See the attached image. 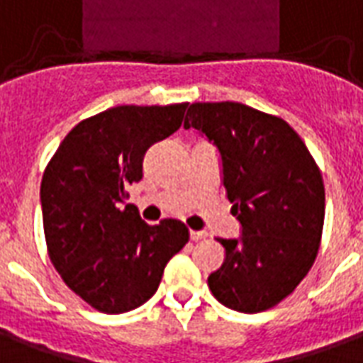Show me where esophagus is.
<instances>
[{"label":"esophagus","mask_w":363,"mask_h":363,"mask_svg":"<svg viewBox=\"0 0 363 363\" xmlns=\"http://www.w3.org/2000/svg\"><path fill=\"white\" fill-rule=\"evenodd\" d=\"M189 238H191L193 242H199L203 238H207V232H195V230H191V232H189Z\"/></svg>","instance_id":"34e87169"}]
</instances>
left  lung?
Listing matches in <instances>:
<instances>
[{
  "label": "left lung",
  "instance_id": "obj_1",
  "mask_svg": "<svg viewBox=\"0 0 363 363\" xmlns=\"http://www.w3.org/2000/svg\"><path fill=\"white\" fill-rule=\"evenodd\" d=\"M184 127L220 152L242 224L238 240L218 238L226 257L208 277L211 292L242 313L274 308L308 274L321 243L325 185L313 156L286 121L240 102H195Z\"/></svg>",
  "mask_w": 363,
  "mask_h": 363
}]
</instances>
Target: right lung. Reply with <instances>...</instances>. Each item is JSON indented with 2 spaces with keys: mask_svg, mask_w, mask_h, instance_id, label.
Returning a JSON list of instances; mask_svg holds the SVG:
<instances>
[{
  "mask_svg": "<svg viewBox=\"0 0 363 363\" xmlns=\"http://www.w3.org/2000/svg\"><path fill=\"white\" fill-rule=\"evenodd\" d=\"M187 102L116 106L71 129L40 185L48 253L63 282L102 313H125L150 300L164 267L189 240L176 218L150 226L127 187L143 158L178 131Z\"/></svg>",
  "mask_w": 363,
  "mask_h": 363,
  "instance_id": "right-lung-1",
  "label": "right lung"
}]
</instances>
